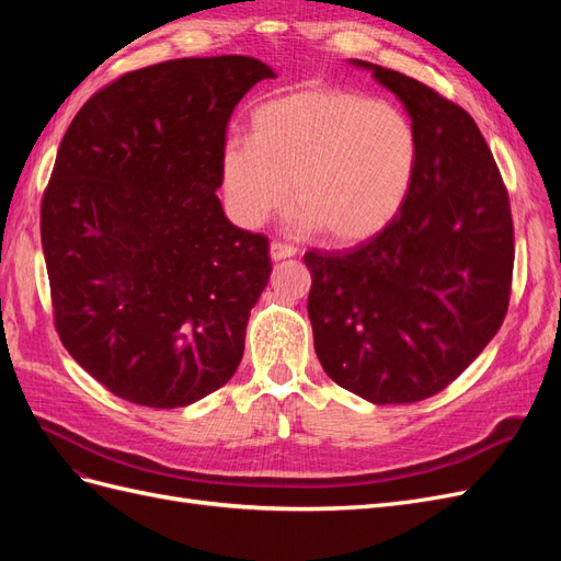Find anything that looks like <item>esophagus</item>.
<instances>
[{"instance_id": "esophagus-1", "label": "esophagus", "mask_w": 561, "mask_h": 561, "mask_svg": "<svg viewBox=\"0 0 561 561\" xmlns=\"http://www.w3.org/2000/svg\"><path fill=\"white\" fill-rule=\"evenodd\" d=\"M268 254H271V260L278 262V260L295 257V254H297V248H295V245H287V243H280V241H274V243L268 245Z\"/></svg>"}]
</instances>
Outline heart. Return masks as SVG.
I'll return each mask as SVG.
<instances>
[{
    "label": "heart",
    "mask_w": 561,
    "mask_h": 561,
    "mask_svg": "<svg viewBox=\"0 0 561 561\" xmlns=\"http://www.w3.org/2000/svg\"><path fill=\"white\" fill-rule=\"evenodd\" d=\"M416 130L402 110L346 89H299L260 105L250 142L222 154L231 217L260 227L290 184L301 231L358 243L398 215L416 171Z\"/></svg>",
    "instance_id": "1"
}]
</instances>
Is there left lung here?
<instances>
[{"label": "left lung", "mask_w": 561, "mask_h": 561, "mask_svg": "<svg viewBox=\"0 0 561 561\" xmlns=\"http://www.w3.org/2000/svg\"><path fill=\"white\" fill-rule=\"evenodd\" d=\"M369 70L410 114L419 159L375 239L304 254L313 346L328 377L375 404L426 400L494 339L513 283V217L472 116L412 77Z\"/></svg>", "instance_id": "8db88e82"}]
</instances>
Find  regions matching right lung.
I'll return each mask as SVG.
<instances>
[{
    "instance_id": "add662e5",
    "label": "right lung",
    "mask_w": 561,
    "mask_h": 561,
    "mask_svg": "<svg viewBox=\"0 0 561 561\" xmlns=\"http://www.w3.org/2000/svg\"><path fill=\"white\" fill-rule=\"evenodd\" d=\"M274 77L250 56L159 62L98 91L65 133L42 201L56 330L118 398L186 407L243 358L268 241L215 192L233 107Z\"/></svg>"
}]
</instances>
